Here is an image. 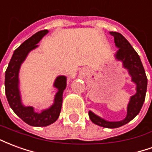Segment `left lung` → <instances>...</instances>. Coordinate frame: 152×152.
<instances>
[{
	"instance_id": "8db88e82",
	"label": "left lung",
	"mask_w": 152,
	"mask_h": 152,
	"mask_svg": "<svg viewBox=\"0 0 152 152\" xmlns=\"http://www.w3.org/2000/svg\"><path fill=\"white\" fill-rule=\"evenodd\" d=\"M110 34L114 37L115 44L119 48L115 54L116 58L122 61L124 66L129 70V73L132 76V81H134L137 86V93L131 97L128 105L127 115L123 121L110 122L99 117L92 112H89V118L94 124L104 128L114 129L129 123L139 113L146 97L147 78L139 55L129 42L119 32L110 31Z\"/></svg>"
}]
</instances>
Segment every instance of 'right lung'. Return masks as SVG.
<instances>
[{
	"label": "right lung",
	"mask_w": 152,
	"mask_h": 152,
	"mask_svg": "<svg viewBox=\"0 0 152 152\" xmlns=\"http://www.w3.org/2000/svg\"><path fill=\"white\" fill-rule=\"evenodd\" d=\"M47 33V30H42L25 40L15 50L9 63L8 67L5 71V94L9 104L18 117L31 126H47L57 121L61 112L63 90L66 86V78L65 76H60L57 77L53 86L58 89V91L55 95L54 103L50 108L45 110L41 113L35 112L32 107H24L22 105L18 90V71L28 53L38 46L37 44Z\"/></svg>",
	"instance_id": "1"
}]
</instances>
